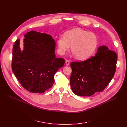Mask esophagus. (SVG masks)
<instances>
[{"label": "esophagus", "instance_id": "34e87169", "mask_svg": "<svg viewBox=\"0 0 127 127\" xmlns=\"http://www.w3.org/2000/svg\"><path fill=\"white\" fill-rule=\"evenodd\" d=\"M65 63H66V64L67 66H68L69 65V64H70V62L68 60H65Z\"/></svg>", "mask_w": 127, "mask_h": 127}]
</instances>
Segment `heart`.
I'll return each mask as SVG.
<instances>
[{
    "instance_id": "b5f03b06",
    "label": "heart",
    "mask_w": 127,
    "mask_h": 127,
    "mask_svg": "<svg viewBox=\"0 0 127 127\" xmlns=\"http://www.w3.org/2000/svg\"><path fill=\"white\" fill-rule=\"evenodd\" d=\"M57 52L63 55L71 46V51L75 58L84 60L91 56L98 45L97 36L80 28L66 32L63 36H60L57 41Z\"/></svg>"
}]
</instances>
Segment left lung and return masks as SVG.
<instances>
[{
    "mask_svg": "<svg viewBox=\"0 0 127 127\" xmlns=\"http://www.w3.org/2000/svg\"><path fill=\"white\" fill-rule=\"evenodd\" d=\"M117 58L115 52L101 46L95 56L71 62L70 83L72 92L80 96H90L102 92L114 76Z\"/></svg>",
    "mask_w": 127,
    "mask_h": 127,
    "instance_id": "obj_1",
    "label": "left lung"
}]
</instances>
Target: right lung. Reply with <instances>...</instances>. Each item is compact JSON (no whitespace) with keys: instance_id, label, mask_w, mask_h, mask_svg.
Masks as SVG:
<instances>
[{"instance_id":"add662e5","label":"right lung","mask_w":127,"mask_h":127,"mask_svg":"<svg viewBox=\"0 0 127 127\" xmlns=\"http://www.w3.org/2000/svg\"><path fill=\"white\" fill-rule=\"evenodd\" d=\"M23 42V50L20 40L13 46L12 71L26 90L43 93L53 86L54 75L65 60L56 57V43L49 34L31 31L25 34Z\"/></svg>"}]
</instances>
